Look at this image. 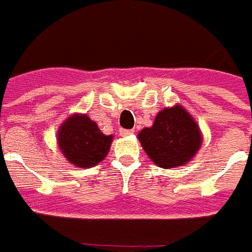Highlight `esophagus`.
<instances>
[{
	"label": "esophagus",
	"mask_w": 252,
	"mask_h": 252,
	"mask_svg": "<svg viewBox=\"0 0 252 252\" xmlns=\"http://www.w3.org/2000/svg\"><path fill=\"white\" fill-rule=\"evenodd\" d=\"M134 130H126V128H121L119 130V134L122 135V137H126V135H130V134H133Z\"/></svg>",
	"instance_id": "obj_1"
}]
</instances>
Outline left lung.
I'll use <instances>...</instances> for the list:
<instances>
[{
	"mask_svg": "<svg viewBox=\"0 0 252 252\" xmlns=\"http://www.w3.org/2000/svg\"><path fill=\"white\" fill-rule=\"evenodd\" d=\"M138 139L149 158L164 169L187 164L203 141L197 124L180 104L159 111L153 126L142 128Z\"/></svg>",
	"mask_w": 252,
	"mask_h": 252,
	"instance_id": "obj_1",
	"label": "left lung"
}]
</instances>
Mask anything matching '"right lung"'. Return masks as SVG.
Instances as JSON below:
<instances>
[{"mask_svg": "<svg viewBox=\"0 0 252 252\" xmlns=\"http://www.w3.org/2000/svg\"><path fill=\"white\" fill-rule=\"evenodd\" d=\"M111 142L113 135L102 133L98 125L84 114L69 117L58 131L59 148L76 168H93L103 161Z\"/></svg>", "mask_w": 252, "mask_h": 252, "instance_id": "obj_1", "label": "right lung"}]
</instances>
